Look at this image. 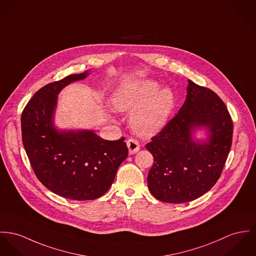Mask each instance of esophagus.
<instances>
[{
	"mask_svg": "<svg viewBox=\"0 0 256 256\" xmlns=\"http://www.w3.org/2000/svg\"><path fill=\"white\" fill-rule=\"evenodd\" d=\"M126 145H128L130 154H136V152H138V150H139V148H140L139 142H138L136 139H134V138L128 139V140L126 141Z\"/></svg>",
	"mask_w": 256,
	"mask_h": 256,
	"instance_id": "esophagus-1",
	"label": "esophagus"
}]
</instances>
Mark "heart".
<instances>
[{
	"label": "heart",
	"mask_w": 256,
	"mask_h": 256,
	"mask_svg": "<svg viewBox=\"0 0 256 256\" xmlns=\"http://www.w3.org/2000/svg\"><path fill=\"white\" fill-rule=\"evenodd\" d=\"M113 103L120 112L132 113L130 126L140 136H152L168 122L176 105L174 94L170 88L158 90L157 82L142 80L120 88Z\"/></svg>",
	"instance_id": "obj_1"
}]
</instances>
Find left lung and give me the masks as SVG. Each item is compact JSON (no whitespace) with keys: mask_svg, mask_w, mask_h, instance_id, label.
Returning a JSON list of instances; mask_svg holds the SVG:
<instances>
[{"mask_svg":"<svg viewBox=\"0 0 256 256\" xmlns=\"http://www.w3.org/2000/svg\"><path fill=\"white\" fill-rule=\"evenodd\" d=\"M208 128L206 142H195L192 130ZM233 120L214 92L188 80L184 104L157 136L146 144L154 164L147 181L151 194L164 202L194 200L210 191L230 152Z\"/></svg>","mask_w":256,"mask_h":256,"instance_id":"8db88e82","label":"left lung"}]
</instances>
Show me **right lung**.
<instances>
[{
    "label": "right lung",
    "mask_w": 256,
    "mask_h": 256,
    "mask_svg": "<svg viewBox=\"0 0 256 256\" xmlns=\"http://www.w3.org/2000/svg\"><path fill=\"white\" fill-rule=\"evenodd\" d=\"M88 73L69 75L40 88L21 114L22 142L40 183L58 196L88 200L111 187L128 155L124 138L104 140L92 130L59 132L54 113L60 90Z\"/></svg>",
    "instance_id": "1"
}]
</instances>
